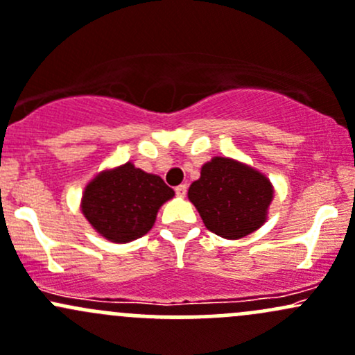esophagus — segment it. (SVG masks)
Here are the masks:
<instances>
[{"mask_svg": "<svg viewBox=\"0 0 355 355\" xmlns=\"http://www.w3.org/2000/svg\"><path fill=\"white\" fill-rule=\"evenodd\" d=\"M174 191H176V194L179 198H184L186 196V193H188V186L186 184H179L176 189H174Z\"/></svg>", "mask_w": 355, "mask_h": 355, "instance_id": "obj_1", "label": "esophagus"}]
</instances>
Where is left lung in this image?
I'll return each instance as SVG.
<instances>
[{"instance_id": "8db88e82", "label": "left lung", "mask_w": 355, "mask_h": 355, "mask_svg": "<svg viewBox=\"0 0 355 355\" xmlns=\"http://www.w3.org/2000/svg\"><path fill=\"white\" fill-rule=\"evenodd\" d=\"M272 196V184L264 174L228 157H213L205 164L188 191L205 227L230 240L264 225Z\"/></svg>"}]
</instances>
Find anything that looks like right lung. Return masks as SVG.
<instances>
[{
    "instance_id": "right-lung-1",
    "label": "right lung",
    "mask_w": 355,
    "mask_h": 355,
    "mask_svg": "<svg viewBox=\"0 0 355 355\" xmlns=\"http://www.w3.org/2000/svg\"><path fill=\"white\" fill-rule=\"evenodd\" d=\"M173 196L161 178L127 162L87 182L81 211L101 237L127 243L154 227L159 208Z\"/></svg>"
}]
</instances>
